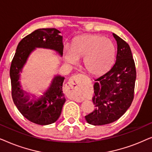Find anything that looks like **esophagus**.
<instances>
[{"mask_svg":"<svg viewBox=\"0 0 152 152\" xmlns=\"http://www.w3.org/2000/svg\"><path fill=\"white\" fill-rule=\"evenodd\" d=\"M84 75H77L72 77L68 83V88L71 91L72 95L70 98L77 102H82V98L79 95V91L84 85Z\"/></svg>","mask_w":152,"mask_h":152,"instance_id":"esophagus-1","label":"esophagus"}]
</instances>
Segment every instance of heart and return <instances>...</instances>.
Returning <instances> with one entry per match:
<instances>
[{
	"label": "heart",
	"instance_id": "heart-1",
	"mask_svg": "<svg viewBox=\"0 0 152 152\" xmlns=\"http://www.w3.org/2000/svg\"><path fill=\"white\" fill-rule=\"evenodd\" d=\"M115 57V48L108 39L95 34L77 37L72 45V51L66 49L64 59L70 64H76L84 58V66L88 73L101 75L111 69Z\"/></svg>",
	"mask_w": 152,
	"mask_h": 152
}]
</instances>
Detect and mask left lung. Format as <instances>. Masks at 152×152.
<instances>
[{"instance_id": "1", "label": "left lung", "mask_w": 152, "mask_h": 152, "mask_svg": "<svg viewBox=\"0 0 152 152\" xmlns=\"http://www.w3.org/2000/svg\"><path fill=\"white\" fill-rule=\"evenodd\" d=\"M117 41L116 61L109 72L97 79L93 102L95 109L85 116L93 125H104L119 119L134 99L136 71L129 45L113 33Z\"/></svg>"}]
</instances>
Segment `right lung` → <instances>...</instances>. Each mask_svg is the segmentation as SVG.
I'll return each mask as SVG.
<instances>
[{
	"mask_svg": "<svg viewBox=\"0 0 152 152\" xmlns=\"http://www.w3.org/2000/svg\"><path fill=\"white\" fill-rule=\"evenodd\" d=\"M60 33L55 28H42L24 37L18 44L10 67L12 96L14 104L25 118L40 125L53 124L59 119L66 102L62 91L65 78L56 75L43 95L37 97L21 88L20 73L31 53L36 48L52 50L62 57L63 37Z\"/></svg>",
	"mask_w": 152,
	"mask_h": 152,
	"instance_id": "1",
	"label": "right lung"
}]
</instances>
